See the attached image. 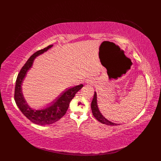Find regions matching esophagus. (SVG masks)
<instances>
[{"mask_svg":"<svg viewBox=\"0 0 161 161\" xmlns=\"http://www.w3.org/2000/svg\"><path fill=\"white\" fill-rule=\"evenodd\" d=\"M86 82H87V83H89V84H92V83H95V81H94V80H93V79L89 78V79L87 80Z\"/></svg>","mask_w":161,"mask_h":161,"instance_id":"1","label":"esophagus"}]
</instances>
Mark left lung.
<instances>
[{
	"label": "left lung",
	"instance_id": "1",
	"mask_svg": "<svg viewBox=\"0 0 161 161\" xmlns=\"http://www.w3.org/2000/svg\"><path fill=\"white\" fill-rule=\"evenodd\" d=\"M97 92H95L94 97L93 98H92V103H91V109H92V115H94V117L96 118V119L100 123H102L103 124L107 125H110V126H115V125H118L119 124H117L112 123L111 121H108L106 119V118L102 115L99 111V109L98 108L97 105Z\"/></svg>",
	"mask_w": 161,
	"mask_h": 161
}]
</instances>
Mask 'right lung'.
I'll return each mask as SVG.
<instances>
[{"label": "right lung", "mask_w": 161, "mask_h": 161, "mask_svg": "<svg viewBox=\"0 0 161 161\" xmlns=\"http://www.w3.org/2000/svg\"><path fill=\"white\" fill-rule=\"evenodd\" d=\"M53 46L49 45L47 47L37 51L30 57L28 61L22 67L15 81L14 99L17 106L19 108L23 114L29 119L32 123L40 125H46L55 123L63 117L66 114L72 99L74 97L76 92L80 91L83 87V84L75 86L74 87L66 89L48 107L36 110L32 109L25 101L22 93V83L26 76L27 72L32 66L35 58L44 53Z\"/></svg>", "instance_id": "obj_1"}]
</instances>
